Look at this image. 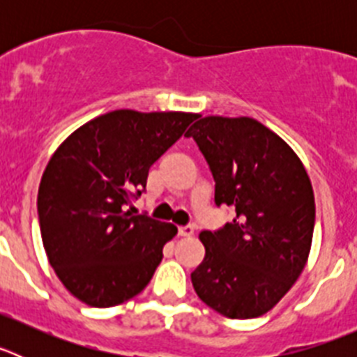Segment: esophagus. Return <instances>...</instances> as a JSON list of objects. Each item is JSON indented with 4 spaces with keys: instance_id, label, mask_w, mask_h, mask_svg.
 <instances>
[{
    "instance_id": "obj_1",
    "label": "esophagus",
    "mask_w": 357,
    "mask_h": 357,
    "mask_svg": "<svg viewBox=\"0 0 357 357\" xmlns=\"http://www.w3.org/2000/svg\"><path fill=\"white\" fill-rule=\"evenodd\" d=\"M178 234H181V236H193L195 234V227L193 225L178 227Z\"/></svg>"
}]
</instances>
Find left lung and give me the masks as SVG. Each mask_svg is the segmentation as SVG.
Instances as JSON below:
<instances>
[{
  "label": "left lung",
  "instance_id": "left-lung-1",
  "mask_svg": "<svg viewBox=\"0 0 357 357\" xmlns=\"http://www.w3.org/2000/svg\"><path fill=\"white\" fill-rule=\"evenodd\" d=\"M214 176L216 206H234L223 229L204 230L206 257L191 273L202 302L227 318L268 313L307 263L314 195L304 164L252 118L207 116L188 130Z\"/></svg>",
  "mask_w": 357,
  "mask_h": 357
}]
</instances>
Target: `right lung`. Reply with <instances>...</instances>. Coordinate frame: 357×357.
Segmentation results:
<instances>
[{
    "mask_svg": "<svg viewBox=\"0 0 357 357\" xmlns=\"http://www.w3.org/2000/svg\"><path fill=\"white\" fill-rule=\"evenodd\" d=\"M197 118L112 110L56 148L40 178L37 213L50 264L78 301L112 307L146 288L176 227L132 216L127 206L146 188L151 164Z\"/></svg>",
    "mask_w": 357,
    "mask_h": 357,
    "instance_id": "right-lung-1",
    "label": "right lung"
}]
</instances>
